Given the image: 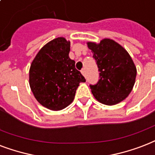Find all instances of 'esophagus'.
I'll return each mask as SVG.
<instances>
[{"instance_id":"esophagus-1","label":"esophagus","mask_w":155,"mask_h":155,"mask_svg":"<svg viewBox=\"0 0 155 155\" xmlns=\"http://www.w3.org/2000/svg\"><path fill=\"white\" fill-rule=\"evenodd\" d=\"M81 72V74H82V75H83V76H85V75H86V69H83Z\"/></svg>"}]
</instances>
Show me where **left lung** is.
Listing matches in <instances>:
<instances>
[{"label":"left lung","mask_w":155,"mask_h":155,"mask_svg":"<svg viewBox=\"0 0 155 155\" xmlns=\"http://www.w3.org/2000/svg\"><path fill=\"white\" fill-rule=\"evenodd\" d=\"M99 72V79L90 85L91 92L99 102L115 105L125 99L135 83L137 69L131 56L123 47L109 39L99 44L88 43Z\"/></svg>","instance_id":"left-lung-1"}]
</instances>
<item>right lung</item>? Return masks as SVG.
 Listing matches in <instances>:
<instances>
[{"label": "right lung", "instance_id": "obj_1", "mask_svg": "<svg viewBox=\"0 0 155 155\" xmlns=\"http://www.w3.org/2000/svg\"><path fill=\"white\" fill-rule=\"evenodd\" d=\"M70 42L59 37L44 45L32 61L30 86L39 104L52 111L71 104L80 82L86 79L69 58Z\"/></svg>", "mask_w": 155, "mask_h": 155}]
</instances>
